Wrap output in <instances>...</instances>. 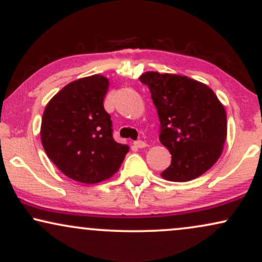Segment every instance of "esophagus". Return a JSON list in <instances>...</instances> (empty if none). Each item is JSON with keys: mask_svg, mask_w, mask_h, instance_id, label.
<instances>
[{"mask_svg": "<svg viewBox=\"0 0 262 262\" xmlns=\"http://www.w3.org/2000/svg\"><path fill=\"white\" fill-rule=\"evenodd\" d=\"M134 145L137 146V148H145L146 145H148V144L145 143V141H143V140H137V141H134Z\"/></svg>", "mask_w": 262, "mask_h": 262, "instance_id": "esophagus-1", "label": "esophagus"}]
</instances>
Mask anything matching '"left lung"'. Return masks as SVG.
I'll return each mask as SVG.
<instances>
[{"label": "left lung", "mask_w": 262, "mask_h": 262, "mask_svg": "<svg viewBox=\"0 0 262 262\" xmlns=\"http://www.w3.org/2000/svg\"><path fill=\"white\" fill-rule=\"evenodd\" d=\"M139 80L149 87L160 121L159 139L171 154L161 176L186 182L209 170L227 139V114L215 93L180 75L150 71Z\"/></svg>", "instance_id": "obj_1"}]
</instances>
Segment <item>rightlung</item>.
<instances>
[{
    "label": "right lung",
    "mask_w": 262,
    "mask_h": 262,
    "mask_svg": "<svg viewBox=\"0 0 262 262\" xmlns=\"http://www.w3.org/2000/svg\"><path fill=\"white\" fill-rule=\"evenodd\" d=\"M108 79L101 75L73 81L45 107L40 137L48 158L64 175L97 183L121 167L128 145L113 139L111 116L103 107Z\"/></svg>",
    "instance_id": "add662e5"
}]
</instances>
